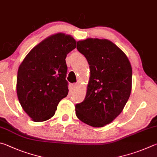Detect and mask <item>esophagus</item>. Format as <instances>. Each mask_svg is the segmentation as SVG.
<instances>
[{
  "label": "esophagus",
  "instance_id": "esophagus-1",
  "mask_svg": "<svg viewBox=\"0 0 157 157\" xmlns=\"http://www.w3.org/2000/svg\"><path fill=\"white\" fill-rule=\"evenodd\" d=\"M78 83H73V84H71V89L72 90H76L77 87H78Z\"/></svg>",
  "mask_w": 157,
  "mask_h": 157
}]
</instances>
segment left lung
<instances>
[{"label": "left lung", "mask_w": 157, "mask_h": 157, "mask_svg": "<svg viewBox=\"0 0 157 157\" xmlns=\"http://www.w3.org/2000/svg\"><path fill=\"white\" fill-rule=\"evenodd\" d=\"M76 48L87 60L90 76L86 98L75 106L76 115L87 125L103 127L121 113L130 97V62L108 39L88 38L78 41Z\"/></svg>", "instance_id": "obj_1"}]
</instances>
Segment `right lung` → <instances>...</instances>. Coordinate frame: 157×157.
I'll use <instances>...</instances> for the list:
<instances>
[{
    "mask_svg": "<svg viewBox=\"0 0 157 157\" xmlns=\"http://www.w3.org/2000/svg\"><path fill=\"white\" fill-rule=\"evenodd\" d=\"M76 47L71 35L57 33L36 45L21 63L16 92L21 107L33 121L51 119L60 100L67 97L65 58Z\"/></svg>",
    "mask_w": 157,
    "mask_h": 157,
    "instance_id": "add662e5",
    "label": "right lung"
}]
</instances>
